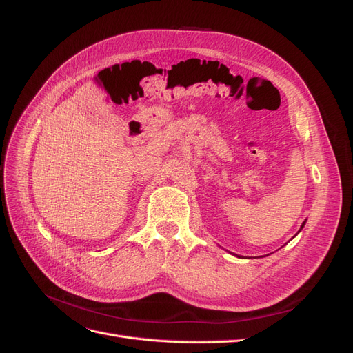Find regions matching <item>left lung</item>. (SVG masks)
I'll use <instances>...</instances> for the list:
<instances>
[{
  "instance_id": "left-lung-1",
  "label": "left lung",
  "mask_w": 353,
  "mask_h": 353,
  "mask_svg": "<svg viewBox=\"0 0 353 353\" xmlns=\"http://www.w3.org/2000/svg\"><path fill=\"white\" fill-rule=\"evenodd\" d=\"M303 225H305V222H303V223H302V227H301V230H302V228H303ZM239 258H241V256H239Z\"/></svg>"
}]
</instances>
